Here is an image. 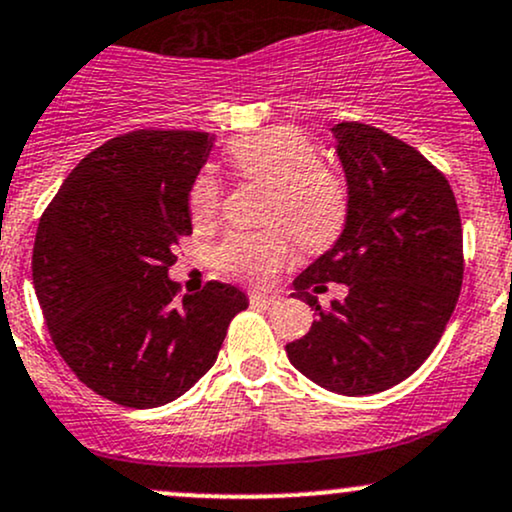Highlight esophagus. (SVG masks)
<instances>
[{"label": "esophagus", "instance_id": "34e87169", "mask_svg": "<svg viewBox=\"0 0 512 512\" xmlns=\"http://www.w3.org/2000/svg\"><path fill=\"white\" fill-rule=\"evenodd\" d=\"M279 299L272 294H262V291H252L250 294V303H260V306H274Z\"/></svg>", "mask_w": 512, "mask_h": 512}]
</instances>
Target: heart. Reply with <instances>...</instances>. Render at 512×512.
Instances as JSON below:
<instances>
[{"mask_svg":"<svg viewBox=\"0 0 512 512\" xmlns=\"http://www.w3.org/2000/svg\"><path fill=\"white\" fill-rule=\"evenodd\" d=\"M228 155L247 179L267 184L265 221L260 230H235L223 240L216 262L243 282L272 279L291 257V236L306 250L333 245L347 221V189L342 179L320 165V153L301 131L289 126L262 128L228 145ZM194 223L209 226L221 211V182L216 174L196 177L189 194ZM282 222L290 229L278 226Z\"/></svg>","mask_w":512,"mask_h":512,"instance_id":"1","label":"heart"}]
</instances>
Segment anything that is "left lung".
Instances as JSON below:
<instances>
[{"label": "left lung", "mask_w": 512, "mask_h": 512, "mask_svg": "<svg viewBox=\"0 0 512 512\" xmlns=\"http://www.w3.org/2000/svg\"><path fill=\"white\" fill-rule=\"evenodd\" d=\"M335 150L347 179V221L328 252L294 279L318 320L286 345L313 384L369 396L408 379L447 328L464 277L462 221L445 174L418 150L367 123H338ZM345 283L320 309L316 293Z\"/></svg>", "instance_id": "obj_1"}]
</instances>
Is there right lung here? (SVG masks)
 <instances>
[{
	"instance_id": "obj_1",
	"label": "right lung",
	"mask_w": 512,
	"mask_h": 512,
	"mask_svg": "<svg viewBox=\"0 0 512 512\" xmlns=\"http://www.w3.org/2000/svg\"><path fill=\"white\" fill-rule=\"evenodd\" d=\"M213 136L133 131L75 167L38 223L33 286L55 350L82 384L126 408L165 406L216 362L247 296L209 282L177 299L167 277L192 233L189 194Z\"/></svg>"
}]
</instances>
